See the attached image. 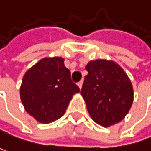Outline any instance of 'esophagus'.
Here are the masks:
<instances>
[{"instance_id": "1", "label": "esophagus", "mask_w": 151, "mask_h": 151, "mask_svg": "<svg viewBox=\"0 0 151 151\" xmlns=\"http://www.w3.org/2000/svg\"><path fill=\"white\" fill-rule=\"evenodd\" d=\"M77 85H78V87H79V88L81 89V87H82V81H80L78 83H77Z\"/></svg>"}]
</instances>
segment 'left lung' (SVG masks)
Wrapping results in <instances>:
<instances>
[{
    "label": "left lung",
    "mask_w": 151,
    "mask_h": 151,
    "mask_svg": "<svg viewBox=\"0 0 151 151\" xmlns=\"http://www.w3.org/2000/svg\"><path fill=\"white\" fill-rule=\"evenodd\" d=\"M86 70L81 94L91 118L104 127L119 123L133 102L127 75L117 63L101 59L89 62Z\"/></svg>",
    "instance_id": "obj_1"
}]
</instances>
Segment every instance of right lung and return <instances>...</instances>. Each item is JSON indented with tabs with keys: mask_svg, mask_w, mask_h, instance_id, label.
I'll list each match as a JSON object with an SVG mask.
<instances>
[{
	"mask_svg": "<svg viewBox=\"0 0 151 151\" xmlns=\"http://www.w3.org/2000/svg\"><path fill=\"white\" fill-rule=\"evenodd\" d=\"M79 91L62 58H44L25 74L20 99L31 116L49 124L65 113L73 94Z\"/></svg>",
	"mask_w": 151,
	"mask_h": 151,
	"instance_id": "obj_1",
	"label": "right lung"
}]
</instances>
